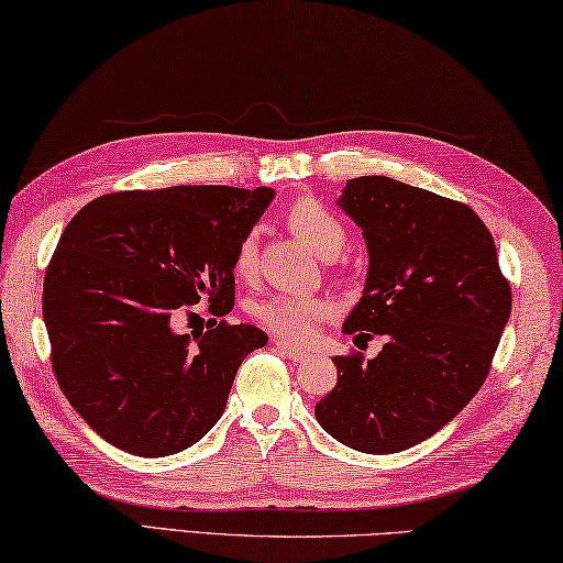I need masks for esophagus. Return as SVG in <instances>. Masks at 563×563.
Masks as SVG:
<instances>
[{
  "label": "esophagus",
  "mask_w": 563,
  "mask_h": 563,
  "mask_svg": "<svg viewBox=\"0 0 563 563\" xmlns=\"http://www.w3.org/2000/svg\"><path fill=\"white\" fill-rule=\"evenodd\" d=\"M273 344L283 356H288V360H295V362H302V360H308V356H310V352H305V350H300V346H292V344L283 342V340H273Z\"/></svg>",
  "instance_id": "obj_1"
}]
</instances>
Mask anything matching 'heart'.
I'll return each mask as SVG.
<instances>
[{
  "label": "heart",
  "mask_w": 563,
  "mask_h": 563,
  "mask_svg": "<svg viewBox=\"0 0 563 563\" xmlns=\"http://www.w3.org/2000/svg\"><path fill=\"white\" fill-rule=\"evenodd\" d=\"M285 221L292 229L295 236L308 243V246L322 255V258H334L346 246L344 221L336 213L324 207L320 199L305 197L298 199L285 213ZM258 263V239L255 231L243 233V239L233 255V271L241 278H251ZM332 314V302L314 295H292V292H271L253 305V317L265 330L283 336V340L302 342L314 332L317 322Z\"/></svg>",
  "instance_id": "1"
}]
</instances>
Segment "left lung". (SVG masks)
I'll return each mask as SVG.
<instances>
[{"instance_id":"obj_1","label":"left lung","mask_w":563,"mask_h":563,"mask_svg":"<svg viewBox=\"0 0 563 563\" xmlns=\"http://www.w3.org/2000/svg\"><path fill=\"white\" fill-rule=\"evenodd\" d=\"M340 207L369 249L344 334L386 344L334 356L336 386L314 406L327 433L360 453H398L453 421L485 384L512 310L493 233L453 199L388 177L346 181Z\"/></svg>"}]
</instances>
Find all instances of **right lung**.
I'll list each match as a JSON object with an SVG mask.
<instances>
[{"instance_id":"add662e5","label":"right lung","mask_w":563,"mask_h":563,"mask_svg":"<svg viewBox=\"0 0 563 563\" xmlns=\"http://www.w3.org/2000/svg\"><path fill=\"white\" fill-rule=\"evenodd\" d=\"M273 189L167 187L106 194L51 255L44 322L70 406L120 451L179 453L207 435L246 354L268 334L219 322L181 334L191 305L233 308V255Z\"/></svg>"}]
</instances>
